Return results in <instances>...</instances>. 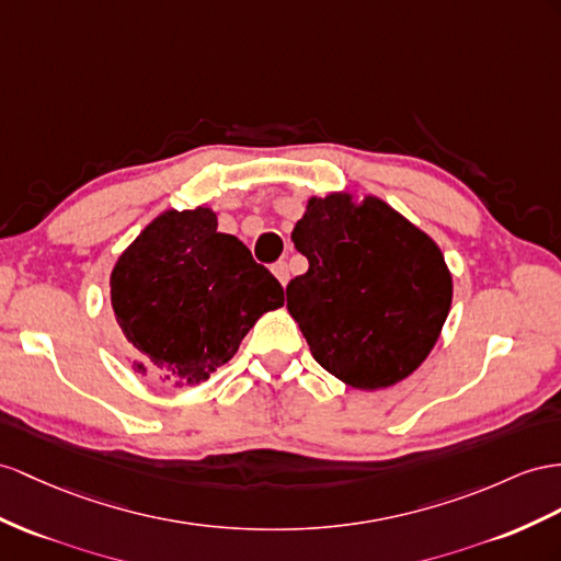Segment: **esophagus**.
Returning <instances> with one entry per match:
<instances>
[{
	"label": "esophagus",
	"mask_w": 561,
	"mask_h": 561,
	"mask_svg": "<svg viewBox=\"0 0 561 561\" xmlns=\"http://www.w3.org/2000/svg\"><path fill=\"white\" fill-rule=\"evenodd\" d=\"M272 272H275V277L279 279V284H282V286L289 284V265H286L284 261H279V263L272 265Z\"/></svg>",
	"instance_id": "34e87169"
}]
</instances>
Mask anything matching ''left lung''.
<instances>
[{
  "instance_id": "obj_1",
  "label": "left lung",
  "mask_w": 561,
  "mask_h": 561,
  "mask_svg": "<svg viewBox=\"0 0 561 561\" xmlns=\"http://www.w3.org/2000/svg\"><path fill=\"white\" fill-rule=\"evenodd\" d=\"M308 272L286 286V308L310 353L353 389H383L417 369L453 300L443 253L383 201L310 198L291 232Z\"/></svg>"
}]
</instances>
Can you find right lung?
Segmentation results:
<instances>
[{
  "instance_id": "right-lung-1",
  "label": "right lung",
  "mask_w": 561,
  "mask_h": 561,
  "mask_svg": "<svg viewBox=\"0 0 561 561\" xmlns=\"http://www.w3.org/2000/svg\"><path fill=\"white\" fill-rule=\"evenodd\" d=\"M282 304V284L237 237L218 232L210 208L163 213L111 275L113 318L135 369L172 386L206 381Z\"/></svg>"
}]
</instances>
